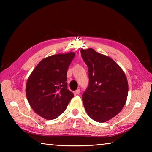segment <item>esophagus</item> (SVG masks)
I'll return each instance as SVG.
<instances>
[{
  "mask_svg": "<svg viewBox=\"0 0 152 152\" xmlns=\"http://www.w3.org/2000/svg\"><path fill=\"white\" fill-rule=\"evenodd\" d=\"M74 93H75V94H76V95H79L80 93V90L79 89H78L77 90H76L75 91H74Z\"/></svg>",
  "mask_w": 152,
  "mask_h": 152,
  "instance_id": "obj_1",
  "label": "esophagus"
}]
</instances>
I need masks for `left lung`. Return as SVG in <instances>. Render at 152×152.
Wrapping results in <instances>:
<instances>
[{
  "label": "left lung",
  "mask_w": 152,
  "mask_h": 152,
  "mask_svg": "<svg viewBox=\"0 0 152 152\" xmlns=\"http://www.w3.org/2000/svg\"><path fill=\"white\" fill-rule=\"evenodd\" d=\"M80 51L89 72V85L82 95L86 111L93 120L107 121L117 115L125 104L128 95L127 78L110 57L92 48Z\"/></svg>",
  "instance_id": "obj_1"
}]
</instances>
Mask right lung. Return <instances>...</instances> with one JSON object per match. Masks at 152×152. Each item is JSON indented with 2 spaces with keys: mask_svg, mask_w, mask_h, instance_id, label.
I'll return each instance as SVG.
<instances>
[{
  "mask_svg": "<svg viewBox=\"0 0 152 152\" xmlns=\"http://www.w3.org/2000/svg\"><path fill=\"white\" fill-rule=\"evenodd\" d=\"M75 53L57 54L42 60L28 77L26 95L33 110L51 120L65 110L74 94L67 89L66 73Z\"/></svg>",
  "mask_w": 152,
  "mask_h": 152,
  "instance_id": "add662e5",
  "label": "right lung"
}]
</instances>
